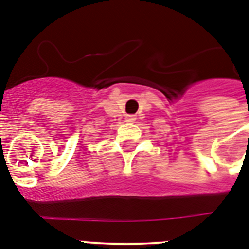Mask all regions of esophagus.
<instances>
[{
    "label": "esophagus",
    "instance_id": "obj_1",
    "mask_svg": "<svg viewBox=\"0 0 249 249\" xmlns=\"http://www.w3.org/2000/svg\"><path fill=\"white\" fill-rule=\"evenodd\" d=\"M125 120H126V121H134L135 118H134V116H133V115H128V116L125 118Z\"/></svg>",
    "mask_w": 249,
    "mask_h": 249
}]
</instances>
